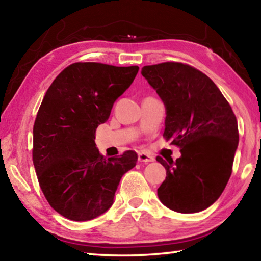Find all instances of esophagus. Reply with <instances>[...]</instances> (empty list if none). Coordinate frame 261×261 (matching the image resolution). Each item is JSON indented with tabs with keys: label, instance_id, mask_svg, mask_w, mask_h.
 <instances>
[{
	"label": "esophagus",
	"instance_id": "obj_1",
	"mask_svg": "<svg viewBox=\"0 0 261 261\" xmlns=\"http://www.w3.org/2000/svg\"><path fill=\"white\" fill-rule=\"evenodd\" d=\"M138 161H139V162H145V163L153 162V161H154V156H152L151 154H148V153L140 152V153L138 154Z\"/></svg>",
	"mask_w": 261,
	"mask_h": 261
}]
</instances>
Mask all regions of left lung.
Instances as JSON below:
<instances>
[{
	"mask_svg": "<svg viewBox=\"0 0 261 261\" xmlns=\"http://www.w3.org/2000/svg\"><path fill=\"white\" fill-rule=\"evenodd\" d=\"M141 74L166 106L163 137L180 148L176 161H156L167 176L159 199L178 213H197L219 199L230 178L238 145L235 114L214 82L179 62L146 65Z\"/></svg>",
	"mask_w": 261,
	"mask_h": 261,
	"instance_id": "left-lung-1",
	"label": "left lung"
}]
</instances>
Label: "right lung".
I'll use <instances>...</instances> for the list:
<instances>
[{"label": "right lung", "mask_w": 261, "mask_h": 261, "mask_svg": "<svg viewBox=\"0 0 261 261\" xmlns=\"http://www.w3.org/2000/svg\"><path fill=\"white\" fill-rule=\"evenodd\" d=\"M138 70L77 62L43 96L33 126V165L47 201L64 218L88 221L103 214L122 176L136 166L135 151L107 159L94 139L96 127L107 122Z\"/></svg>", "instance_id": "right-lung-1"}]
</instances>
